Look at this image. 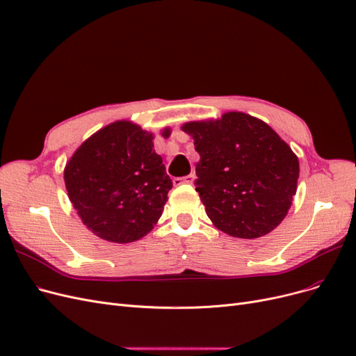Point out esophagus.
Masks as SVG:
<instances>
[{
    "label": "esophagus",
    "mask_w": 356,
    "mask_h": 356,
    "mask_svg": "<svg viewBox=\"0 0 356 356\" xmlns=\"http://www.w3.org/2000/svg\"><path fill=\"white\" fill-rule=\"evenodd\" d=\"M196 175L195 174H190L187 177H182V178H174V186H181V184H193L195 182Z\"/></svg>",
    "instance_id": "obj_1"
}]
</instances>
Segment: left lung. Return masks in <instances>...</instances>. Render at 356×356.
<instances>
[{"label":"left lung","mask_w":356,"mask_h":356,"mask_svg":"<svg viewBox=\"0 0 356 356\" xmlns=\"http://www.w3.org/2000/svg\"><path fill=\"white\" fill-rule=\"evenodd\" d=\"M200 160L196 191L212 224L233 238L255 239L286 217L297 191L298 157L273 129L250 114L188 122Z\"/></svg>","instance_id":"left-lung-1"}]
</instances>
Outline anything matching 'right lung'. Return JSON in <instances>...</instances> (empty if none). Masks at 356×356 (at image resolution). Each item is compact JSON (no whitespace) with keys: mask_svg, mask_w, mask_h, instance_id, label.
<instances>
[{"mask_svg":"<svg viewBox=\"0 0 356 356\" xmlns=\"http://www.w3.org/2000/svg\"><path fill=\"white\" fill-rule=\"evenodd\" d=\"M165 127L161 136L168 138ZM154 135L129 120L106 124L75 149L63 169L68 197L98 238L129 243L161 217L172 179L154 152Z\"/></svg>","mask_w":356,"mask_h":356,"instance_id":"obj_1","label":"right lung"}]
</instances>
